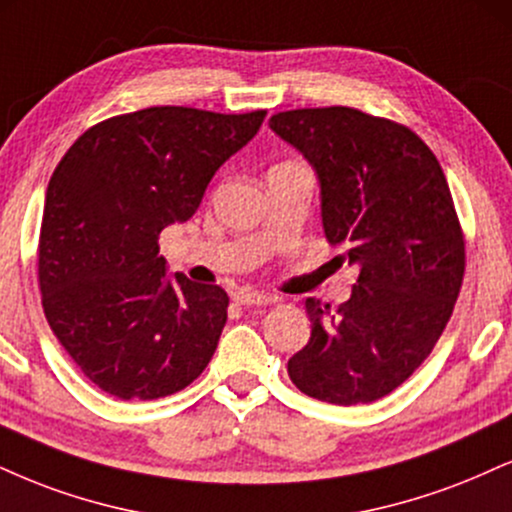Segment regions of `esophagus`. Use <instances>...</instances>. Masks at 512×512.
<instances>
[{
    "mask_svg": "<svg viewBox=\"0 0 512 512\" xmlns=\"http://www.w3.org/2000/svg\"><path fill=\"white\" fill-rule=\"evenodd\" d=\"M233 300H236L238 305H245V307H255V305H269L272 303V295H264V293H255V291H238L233 295Z\"/></svg>",
    "mask_w": 512,
    "mask_h": 512,
    "instance_id": "esophagus-1",
    "label": "esophagus"
}]
</instances>
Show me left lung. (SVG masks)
I'll return each instance as SVG.
<instances>
[{"label":"left lung","mask_w":512,"mask_h":512,"mask_svg":"<svg viewBox=\"0 0 512 512\" xmlns=\"http://www.w3.org/2000/svg\"><path fill=\"white\" fill-rule=\"evenodd\" d=\"M269 128L315 169L326 240L360 272L338 310L305 300L312 334L288 377L324 403H372L427 360L463 286L446 176L410 128L350 107L281 112Z\"/></svg>","instance_id":"obj_1"}]
</instances>
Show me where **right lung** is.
I'll return each instance as SVG.
<instances>
[{"mask_svg": "<svg viewBox=\"0 0 512 512\" xmlns=\"http://www.w3.org/2000/svg\"><path fill=\"white\" fill-rule=\"evenodd\" d=\"M267 112L150 107L85 131L49 178L38 274L54 336L121 400L186 389L217 350L224 288L169 274L159 233L186 224Z\"/></svg>", "mask_w": 512, "mask_h": 512, "instance_id": "right-lung-1", "label": "right lung"}]
</instances>
